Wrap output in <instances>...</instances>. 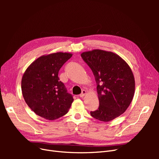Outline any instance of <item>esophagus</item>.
Wrapping results in <instances>:
<instances>
[{
  "mask_svg": "<svg viewBox=\"0 0 159 159\" xmlns=\"http://www.w3.org/2000/svg\"><path fill=\"white\" fill-rule=\"evenodd\" d=\"M87 93V91H86L85 89H83L82 91H81V93L80 95V98H83L85 96V95Z\"/></svg>",
  "mask_w": 159,
  "mask_h": 159,
  "instance_id": "obj_1",
  "label": "esophagus"
}]
</instances>
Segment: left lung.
I'll list each match as a JSON object with an SVG mask.
<instances>
[{
	"mask_svg": "<svg viewBox=\"0 0 159 159\" xmlns=\"http://www.w3.org/2000/svg\"><path fill=\"white\" fill-rule=\"evenodd\" d=\"M92 70L99 101L95 119L110 121L123 114L131 104L135 89L133 71L127 62L112 52L95 49L81 54Z\"/></svg>",
	"mask_w": 159,
	"mask_h": 159,
	"instance_id": "left-lung-1",
	"label": "left lung"
}]
</instances>
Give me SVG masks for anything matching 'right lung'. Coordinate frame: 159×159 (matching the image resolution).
<instances>
[{"mask_svg": "<svg viewBox=\"0 0 159 159\" xmlns=\"http://www.w3.org/2000/svg\"><path fill=\"white\" fill-rule=\"evenodd\" d=\"M72 55L68 52L43 55L24 73L21 81L23 98L38 116L55 120L68 112L74 99L60 81L58 72Z\"/></svg>", "mask_w": 159, "mask_h": 159, "instance_id": "1", "label": "right lung"}]
</instances>
